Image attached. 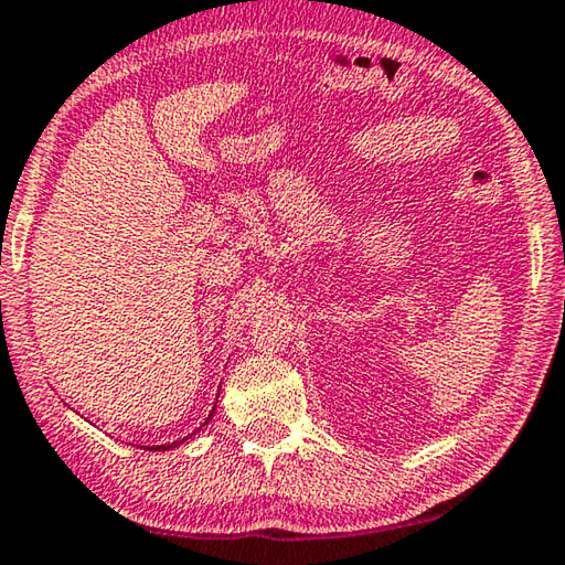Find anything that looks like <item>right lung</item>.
<instances>
[{"mask_svg": "<svg viewBox=\"0 0 565 565\" xmlns=\"http://www.w3.org/2000/svg\"><path fill=\"white\" fill-rule=\"evenodd\" d=\"M213 409H216V407H213ZM213 409H211V415H209V419L213 417ZM209 419H205V423H209ZM205 423H203V425H205ZM183 440H188V437H183ZM183 440H178V443H168V445H156V447H150V450H170V447L181 445Z\"/></svg>", "mask_w": 565, "mask_h": 565, "instance_id": "1", "label": "right lung"}]
</instances>
